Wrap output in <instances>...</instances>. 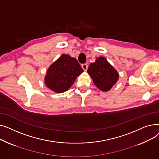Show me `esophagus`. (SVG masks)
I'll return each instance as SVG.
<instances>
[{
	"label": "esophagus",
	"mask_w": 159,
	"mask_h": 159,
	"mask_svg": "<svg viewBox=\"0 0 159 159\" xmlns=\"http://www.w3.org/2000/svg\"><path fill=\"white\" fill-rule=\"evenodd\" d=\"M82 68L83 70H84L86 71L88 70V65L86 64H82Z\"/></svg>",
	"instance_id": "esophagus-1"
}]
</instances>
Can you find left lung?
Masks as SVG:
<instances>
[{
    "instance_id": "8db88e82",
    "label": "left lung",
    "mask_w": 159,
    "mask_h": 159,
    "mask_svg": "<svg viewBox=\"0 0 159 159\" xmlns=\"http://www.w3.org/2000/svg\"><path fill=\"white\" fill-rule=\"evenodd\" d=\"M88 73L97 88L104 92L110 90L119 78L117 71L102 57H97L95 62L89 65Z\"/></svg>"
}]
</instances>
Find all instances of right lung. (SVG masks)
Returning a JSON list of instances; mask_svg holds the SVG:
<instances>
[{
	"label": "right lung",
	"instance_id": "1",
	"mask_svg": "<svg viewBox=\"0 0 159 159\" xmlns=\"http://www.w3.org/2000/svg\"><path fill=\"white\" fill-rule=\"evenodd\" d=\"M83 71L76 58L62 54L49 67L44 77L45 84L55 93H64Z\"/></svg>",
	"mask_w": 159,
	"mask_h": 159
}]
</instances>
